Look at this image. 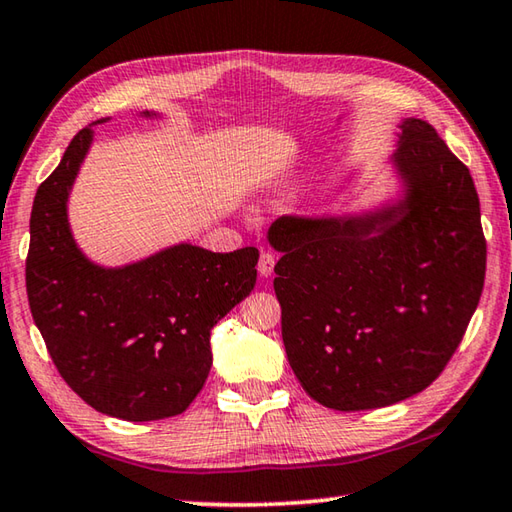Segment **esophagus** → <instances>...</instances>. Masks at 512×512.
<instances>
[{
	"mask_svg": "<svg viewBox=\"0 0 512 512\" xmlns=\"http://www.w3.org/2000/svg\"><path fill=\"white\" fill-rule=\"evenodd\" d=\"M273 268H275V257L271 253H262V257H259V264H257L259 275L271 277L273 275Z\"/></svg>",
	"mask_w": 512,
	"mask_h": 512,
	"instance_id": "esophagus-1",
	"label": "esophagus"
}]
</instances>
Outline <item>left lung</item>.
I'll return each mask as SVG.
<instances>
[{"instance_id": "obj_1", "label": "left lung", "mask_w": 512, "mask_h": 512, "mask_svg": "<svg viewBox=\"0 0 512 512\" xmlns=\"http://www.w3.org/2000/svg\"><path fill=\"white\" fill-rule=\"evenodd\" d=\"M397 194L361 212L280 216L275 296L302 388L327 409H381L418 395L461 343L485 277L470 169L436 128L406 117Z\"/></svg>"}]
</instances>
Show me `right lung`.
Instances as JSON below:
<instances>
[{"label":"right lung","instance_id":"obj_1","mask_svg":"<svg viewBox=\"0 0 512 512\" xmlns=\"http://www.w3.org/2000/svg\"><path fill=\"white\" fill-rule=\"evenodd\" d=\"M144 119L160 112L144 110ZM74 135L31 210L27 293L36 327L69 388L99 413L149 422L183 413L212 368L214 325L257 280V248L212 253L173 244L101 266L76 244L67 201L94 131Z\"/></svg>","mask_w":512,"mask_h":512}]
</instances>
